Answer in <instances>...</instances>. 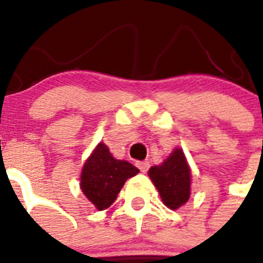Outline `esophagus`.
I'll use <instances>...</instances> for the list:
<instances>
[{"label": "esophagus", "mask_w": 263, "mask_h": 263, "mask_svg": "<svg viewBox=\"0 0 263 263\" xmlns=\"http://www.w3.org/2000/svg\"><path fill=\"white\" fill-rule=\"evenodd\" d=\"M136 166L139 168L140 172L146 173L148 171V168H150V164H148V161H138V162H136Z\"/></svg>", "instance_id": "esophagus-1"}]
</instances>
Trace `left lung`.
Returning <instances> with one entry per match:
<instances>
[{
	"label": "left lung",
	"instance_id": "obj_1",
	"mask_svg": "<svg viewBox=\"0 0 263 263\" xmlns=\"http://www.w3.org/2000/svg\"><path fill=\"white\" fill-rule=\"evenodd\" d=\"M148 176L169 209H179L190 198L191 171L181 148H175L161 165L152 166Z\"/></svg>",
	"mask_w": 263,
	"mask_h": 263
}]
</instances>
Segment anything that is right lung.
Wrapping results in <instances>:
<instances>
[{
	"label": "right lung",
	"mask_w": 263,
	"mask_h": 263,
	"mask_svg": "<svg viewBox=\"0 0 263 263\" xmlns=\"http://www.w3.org/2000/svg\"><path fill=\"white\" fill-rule=\"evenodd\" d=\"M139 169L124 160H116L106 144L99 143L91 153L82 171L80 188L98 210H105L119 195L127 179Z\"/></svg>",
	"instance_id": "1"
}]
</instances>
